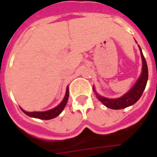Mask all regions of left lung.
Masks as SVG:
<instances>
[{
    "label": "left lung",
    "mask_w": 157,
    "mask_h": 157,
    "mask_svg": "<svg viewBox=\"0 0 157 157\" xmlns=\"http://www.w3.org/2000/svg\"><path fill=\"white\" fill-rule=\"evenodd\" d=\"M141 51V55H142V72L141 77L139 78V79L137 80L136 85L130 89L129 92H128L127 94L123 95L121 98L118 99H107L105 97L100 96L98 94H96L97 98L100 100V101L104 104V105L111 109H122V108H126L129 105H134L136 102L138 101V100L141 98L142 95V93L144 91V89L146 87L147 85V81H148V66H147V63L145 60V57L142 54V50L140 48ZM95 92V91H94Z\"/></svg>",
    "instance_id": "obj_1"
}]
</instances>
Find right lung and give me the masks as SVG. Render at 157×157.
Instances as JSON below:
<instances>
[{"label":"right lung","mask_w":157,"mask_h":157,"mask_svg":"<svg viewBox=\"0 0 157 157\" xmlns=\"http://www.w3.org/2000/svg\"><path fill=\"white\" fill-rule=\"evenodd\" d=\"M68 98H69V88L67 87L66 94H65V96L63 98V101L52 110H49V111L46 112H32V113H29V112L24 111L22 109L21 110L25 114H27L30 117L37 118V119H41V120H51V119H53V118L58 116L62 113L64 106L66 105V103H67V101H68Z\"/></svg>","instance_id":"obj_1"}]
</instances>
